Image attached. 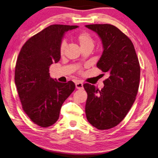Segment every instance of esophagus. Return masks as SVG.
<instances>
[{
	"instance_id": "1",
	"label": "esophagus",
	"mask_w": 158,
	"mask_h": 158,
	"mask_svg": "<svg viewBox=\"0 0 158 158\" xmlns=\"http://www.w3.org/2000/svg\"><path fill=\"white\" fill-rule=\"evenodd\" d=\"M76 87L77 89H83V84L81 82H76Z\"/></svg>"
}]
</instances>
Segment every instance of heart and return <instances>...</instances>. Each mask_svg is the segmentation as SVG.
Listing matches in <instances>:
<instances>
[{
	"label": "heart",
	"instance_id": "b5f03b06",
	"mask_svg": "<svg viewBox=\"0 0 158 158\" xmlns=\"http://www.w3.org/2000/svg\"><path fill=\"white\" fill-rule=\"evenodd\" d=\"M76 40L79 43L81 49L83 48H91L92 49L94 46V39H93L92 36L87 31H82L79 33L76 36ZM66 44L64 42H62L60 48H59V52H60L61 55H63L65 50Z\"/></svg>",
	"mask_w": 158,
	"mask_h": 158
}]
</instances>
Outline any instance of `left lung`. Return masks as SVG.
I'll return each mask as SVG.
<instances>
[{"label": "left lung", "mask_w": 158, "mask_h": 158, "mask_svg": "<svg viewBox=\"0 0 158 158\" xmlns=\"http://www.w3.org/2000/svg\"><path fill=\"white\" fill-rule=\"evenodd\" d=\"M102 40L103 51L97 66L109 77L101 90L89 83L85 113L88 122L98 130L117 126L127 114L137 94L140 65L131 40L113 25L85 26Z\"/></svg>", "instance_id": "left-lung-1"}]
</instances>
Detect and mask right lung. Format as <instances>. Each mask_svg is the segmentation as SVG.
<instances>
[{"mask_svg": "<svg viewBox=\"0 0 158 158\" xmlns=\"http://www.w3.org/2000/svg\"><path fill=\"white\" fill-rule=\"evenodd\" d=\"M77 26L53 24L31 37L19 52L15 82L22 109L33 123L48 127L59 117L63 103L74 91L73 81L59 82L50 76V66L61 57L64 33Z\"/></svg>", "mask_w": 158, "mask_h": 158, "instance_id": "right-lung-1", "label": "right lung"}]
</instances>
